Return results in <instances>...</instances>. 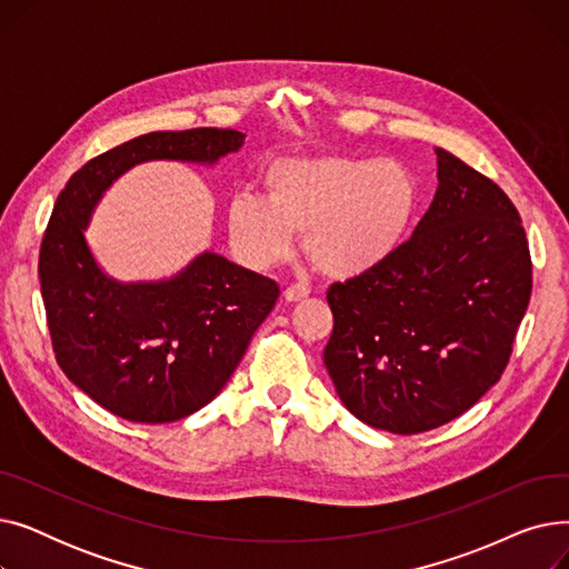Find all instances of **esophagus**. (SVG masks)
Segmentation results:
<instances>
[{"label":"esophagus","instance_id":"obj_1","mask_svg":"<svg viewBox=\"0 0 569 569\" xmlns=\"http://www.w3.org/2000/svg\"><path fill=\"white\" fill-rule=\"evenodd\" d=\"M307 295H309V288H307V286H300V283L288 286V288L283 290V297H286L288 302H302Z\"/></svg>","mask_w":569,"mask_h":569}]
</instances>
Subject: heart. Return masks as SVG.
Returning <instances> with one entry per match:
<instances>
[{
	"mask_svg": "<svg viewBox=\"0 0 569 569\" xmlns=\"http://www.w3.org/2000/svg\"><path fill=\"white\" fill-rule=\"evenodd\" d=\"M415 179L392 159L322 154L279 161L264 198L242 193L228 207L234 253L264 269L286 260L295 234L320 272L352 277L390 256L412 219Z\"/></svg>",
	"mask_w": 569,
	"mask_h": 569,
	"instance_id": "b5f03b06",
	"label": "heart"
}]
</instances>
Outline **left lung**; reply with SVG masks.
I'll return each mask as SVG.
<instances>
[{
	"instance_id": "left-lung-1",
	"label": "left lung",
	"mask_w": 569,
	"mask_h": 569,
	"mask_svg": "<svg viewBox=\"0 0 569 569\" xmlns=\"http://www.w3.org/2000/svg\"><path fill=\"white\" fill-rule=\"evenodd\" d=\"M438 189L390 256L327 290L325 367L343 406L399 436L447 425L510 362L532 262L515 202L493 179L436 149Z\"/></svg>"
}]
</instances>
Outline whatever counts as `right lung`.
<instances>
[{"mask_svg": "<svg viewBox=\"0 0 569 569\" xmlns=\"http://www.w3.org/2000/svg\"><path fill=\"white\" fill-rule=\"evenodd\" d=\"M232 129L154 131L87 161L57 196L39 253L54 360L99 406L140 425H166L212 401L279 300L277 281L217 253L159 283H117L82 230L101 193L152 159L214 163L237 152Z\"/></svg>", "mask_w": 569, "mask_h": 569, "instance_id": "right-lung-1", "label": "right lung"}]
</instances>
